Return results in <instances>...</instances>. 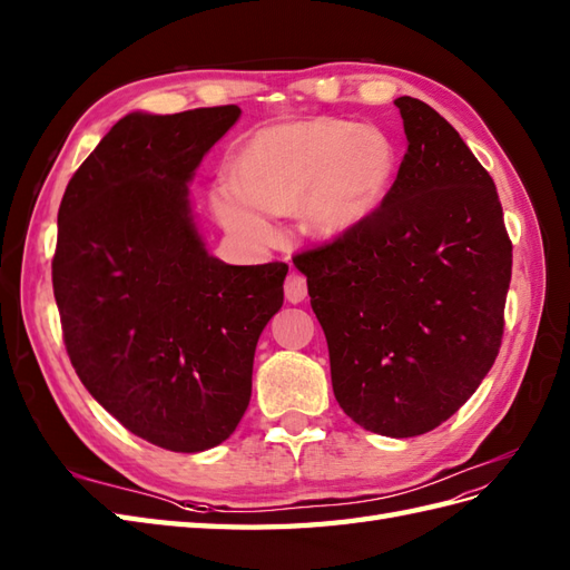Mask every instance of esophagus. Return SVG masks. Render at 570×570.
Instances as JSON below:
<instances>
[{"label":"esophagus","instance_id":"esophagus-1","mask_svg":"<svg viewBox=\"0 0 570 570\" xmlns=\"http://www.w3.org/2000/svg\"><path fill=\"white\" fill-rule=\"evenodd\" d=\"M304 297H307V277L299 275V273H289L285 277V299L297 304Z\"/></svg>","mask_w":570,"mask_h":570}]
</instances>
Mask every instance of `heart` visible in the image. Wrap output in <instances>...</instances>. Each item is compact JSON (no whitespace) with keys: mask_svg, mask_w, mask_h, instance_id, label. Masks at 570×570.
Returning <instances> with one entry per match:
<instances>
[{"mask_svg":"<svg viewBox=\"0 0 570 570\" xmlns=\"http://www.w3.org/2000/svg\"><path fill=\"white\" fill-rule=\"evenodd\" d=\"M401 155L380 125L331 116L261 128L232 157L234 180H219L210 200L227 232L271 244L268 215H297L316 239H341L390 196Z\"/></svg>","mask_w":570,"mask_h":570,"instance_id":"obj_1","label":"heart"}]
</instances>
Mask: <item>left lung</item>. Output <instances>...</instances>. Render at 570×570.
Segmentation results:
<instances>
[{"mask_svg": "<svg viewBox=\"0 0 570 570\" xmlns=\"http://www.w3.org/2000/svg\"><path fill=\"white\" fill-rule=\"evenodd\" d=\"M409 149L390 196L341 239L297 254L341 409L370 433L445 423L501 351L512 244L489 171L428 104L394 101Z\"/></svg>", "mask_w": 570, "mask_h": 570, "instance_id": "1", "label": "left lung"}]
</instances>
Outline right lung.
I'll return each instance as SVG.
<instances>
[{
    "label": "right lung",
    "mask_w": 570,
    "mask_h": 570,
    "mask_svg": "<svg viewBox=\"0 0 570 570\" xmlns=\"http://www.w3.org/2000/svg\"><path fill=\"white\" fill-rule=\"evenodd\" d=\"M239 106L130 114L69 178L52 293L81 384L125 428L171 452L237 430L261 331L283 307L287 263L207 254L188 180Z\"/></svg>",
    "instance_id": "1"
}]
</instances>
